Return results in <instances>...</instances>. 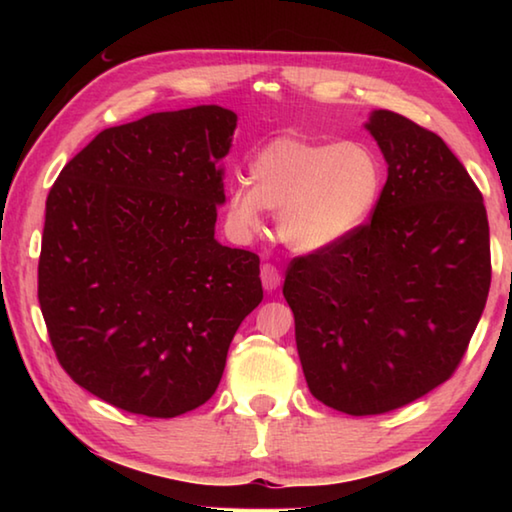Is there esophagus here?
Wrapping results in <instances>:
<instances>
[{"instance_id":"1","label":"esophagus","mask_w":512,"mask_h":512,"mask_svg":"<svg viewBox=\"0 0 512 512\" xmlns=\"http://www.w3.org/2000/svg\"><path fill=\"white\" fill-rule=\"evenodd\" d=\"M259 277H262V287H264L266 291H275L277 287H280V280H282L280 268H277V266L271 264V262L262 264V271H259Z\"/></svg>"}]
</instances>
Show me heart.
I'll use <instances>...</instances> for the list:
<instances>
[{"label":"heart","instance_id":"heart-1","mask_svg":"<svg viewBox=\"0 0 512 512\" xmlns=\"http://www.w3.org/2000/svg\"><path fill=\"white\" fill-rule=\"evenodd\" d=\"M384 180V164L368 144L277 137L250 160L249 187L230 189L228 216L235 228L253 232L262 207L277 212L284 244L316 253L357 235L375 212Z\"/></svg>","mask_w":512,"mask_h":512}]
</instances>
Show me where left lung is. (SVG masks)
<instances>
[{"label":"left lung","mask_w":512,"mask_h":512,"mask_svg":"<svg viewBox=\"0 0 512 512\" xmlns=\"http://www.w3.org/2000/svg\"><path fill=\"white\" fill-rule=\"evenodd\" d=\"M368 131L388 178L368 223L291 259L282 293L311 395L379 415L454 375L490 291L483 196L436 133L391 110Z\"/></svg>","instance_id":"8db88e82"}]
</instances>
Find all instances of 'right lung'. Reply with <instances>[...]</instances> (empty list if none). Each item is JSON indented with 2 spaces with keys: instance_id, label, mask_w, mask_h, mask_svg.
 Listing matches in <instances>:
<instances>
[{
  "instance_id": "obj_1",
  "label": "right lung",
  "mask_w": 512,
  "mask_h": 512,
  "mask_svg": "<svg viewBox=\"0 0 512 512\" xmlns=\"http://www.w3.org/2000/svg\"><path fill=\"white\" fill-rule=\"evenodd\" d=\"M235 128L221 106L106 128L47 196L38 300L51 348L121 411L176 418L205 404L264 298L259 257L214 239L216 162Z\"/></svg>"
}]
</instances>
